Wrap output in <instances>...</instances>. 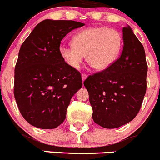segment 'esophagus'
I'll list each match as a JSON object with an SVG mask.
<instances>
[{
	"label": "esophagus",
	"mask_w": 160,
	"mask_h": 160,
	"mask_svg": "<svg viewBox=\"0 0 160 160\" xmlns=\"http://www.w3.org/2000/svg\"><path fill=\"white\" fill-rule=\"evenodd\" d=\"M87 78V73H82V81H85V79Z\"/></svg>",
	"instance_id": "34e87169"
}]
</instances>
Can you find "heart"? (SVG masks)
Returning <instances> with one entry per match:
<instances>
[{"mask_svg":"<svg viewBox=\"0 0 160 160\" xmlns=\"http://www.w3.org/2000/svg\"><path fill=\"white\" fill-rule=\"evenodd\" d=\"M73 45H62L59 52L73 69L79 68L86 55L87 62L97 70H104L117 60L122 49V36L117 29L90 27L73 37Z\"/></svg>","mask_w":160,"mask_h":160,"instance_id":"obj_1","label":"heart"}]
</instances>
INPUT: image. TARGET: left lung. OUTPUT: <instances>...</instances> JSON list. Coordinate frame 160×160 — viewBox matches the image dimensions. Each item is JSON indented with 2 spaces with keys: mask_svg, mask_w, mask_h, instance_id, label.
<instances>
[{
  "mask_svg": "<svg viewBox=\"0 0 160 160\" xmlns=\"http://www.w3.org/2000/svg\"><path fill=\"white\" fill-rule=\"evenodd\" d=\"M123 49L109 68L88 76V90L93 120L104 128L113 129L134 119L147 90L148 64L145 50L132 29L122 28Z\"/></svg>",
  "mask_w": 160,
  "mask_h": 160,
  "instance_id": "1",
  "label": "left lung"
}]
</instances>
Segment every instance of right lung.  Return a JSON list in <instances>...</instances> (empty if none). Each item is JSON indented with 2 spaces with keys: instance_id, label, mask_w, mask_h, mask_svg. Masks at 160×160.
Masks as SVG:
<instances>
[{
  "instance_id": "right-lung-1",
  "label": "right lung",
  "mask_w": 160,
  "mask_h": 160,
  "mask_svg": "<svg viewBox=\"0 0 160 160\" xmlns=\"http://www.w3.org/2000/svg\"><path fill=\"white\" fill-rule=\"evenodd\" d=\"M84 24L44 20L22 43L14 72V97L29 124L53 129L64 122L73 95L82 86L81 73L59 52L61 42Z\"/></svg>"
}]
</instances>
